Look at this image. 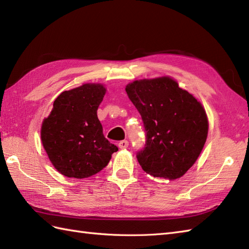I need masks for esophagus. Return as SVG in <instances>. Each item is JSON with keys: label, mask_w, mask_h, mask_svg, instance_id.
<instances>
[{"label": "esophagus", "mask_w": 249, "mask_h": 249, "mask_svg": "<svg viewBox=\"0 0 249 249\" xmlns=\"http://www.w3.org/2000/svg\"><path fill=\"white\" fill-rule=\"evenodd\" d=\"M128 145H129V143H128V141H126V140H123V141H120L119 142V147L122 148V149L127 148V147H128Z\"/></svg>", "instance_id": "1"}]
</instances>
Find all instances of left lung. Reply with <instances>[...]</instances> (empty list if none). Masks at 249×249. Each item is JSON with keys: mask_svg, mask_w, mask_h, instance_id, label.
Listing matches in <instances>:
<instances>
[{"mask_svg": "<svg viewBox=\"0 0 249 249\" xmlns=\"http://www.w3.org/2000/svg\"><path fill=\"white\" fill-rule=\"evenodd\" d=\"M125 90L145 127V147L137 154L143 171L170 180L180 178L207 140L209 123L204 106L170 76L138 79Z\"/></svg>", "mask_w": 249, "mask_h": 249, "instance_id": "8db88e82", "label": "left lung"}]
</instances>
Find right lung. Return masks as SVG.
<instances>
[{"label":"right lung","mask_w":249,"mask_h":249,"mask_svg":"<svg viewBox=\"0 0 249 249\" xmlns=\"http://www.w3.org/2000/svg\"><path fill=\"white\" fill-rule=\"evenodd\" d=\"M106 93L102 84L63 91L41 125V141L52 164L63 176L88 178L105 167L118 147L104 137L97 108Z\"/></svg>","instance_id":"1"}]
</instances>
